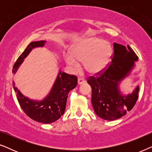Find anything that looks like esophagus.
I'll return each instance as SVG.
<instances>
[{"label":"esophagus","instance_id":"esophagus-1","mask_svg":"<svg viewBox=\"0 0 152 152\" xmlns=\"http://www.w3.org/2000/svg\"><path fill=\"white\" fill-rule=\"evenodd\" d=\"M85 82H86V81H85L84 79H83V78H79L78 80H77V83H78L79 85L84 84Z\"/></svg>","mask_w":152,"mask_h":152}]
</instances>
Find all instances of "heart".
<instances>
[{"label": "heart", "instance_id": "heart-1", "mask_svg": "<svg viewBox=\"0 0 152 152\" xmlns=\"http://www.w3.org/2000/svg\"><path fill=\"white\" fill-rule=\"evenodd\" d=\"M70 53L64 55L66 64L73 69L82 61L84 69L93 75L99 74L109 66L112 49L109 43L98 37H88L78 41L72 45Z\"/></svg>", "mask_w": 152, "mask_h": 152}]
</instances>
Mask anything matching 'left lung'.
Returning a JSON list of instances; mask_svg holds the SVG:
<instances>
[{
    "instance_id": "1",
    "label": "left lung",
    "mask_w": 152,
    "mask_h": 152,
    "mask_svg": "<svg viewBox=\"0 0 152 152\" xmlns=\"http://www.w3.org/2000/svg\"><path fill=\"white\" fill-rule=\"evenodd\" d=\"M114 54L109 67L98 77L87 81L92 88V105L95 113L104 120L112 121L125 115L134 107L138 97V85L132 93L122 94L120 84L129 75L138 57L127 45L113 43Z\"/></svg>"
}]
</instances>
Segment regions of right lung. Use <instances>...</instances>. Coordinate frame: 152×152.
Wrapping results in <instances>:
<instances>
[{"mask_svg":"<svg viewBox=\"0 0 152 152\" xmlns=\"http://www.w3.org/2000/svg\"><path fill=\"white\" fill-rule=\"evenodd\" d=\"M45 42L46 41H39L30 43L16 60L12 72L16 73L25 58L32 49L43 47ZM77 84V78L76 76L61 72L59 70L50 91L42 100H34L25 96L15 86L14 82L13 87L16 93L18 103L26 115L34 121L48 124L59 119L64 113L68 93L75 88Z\"/></svg>","mask_w":152,"mask_h":152,"instance_id":"right-lung-1","label":"right lung"}]
</instances>
